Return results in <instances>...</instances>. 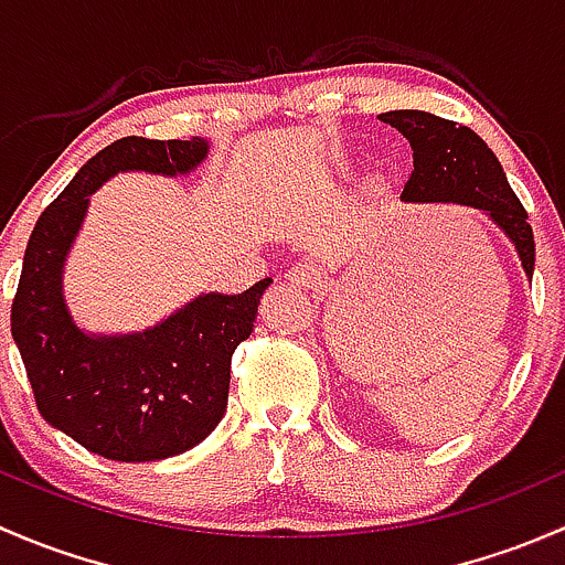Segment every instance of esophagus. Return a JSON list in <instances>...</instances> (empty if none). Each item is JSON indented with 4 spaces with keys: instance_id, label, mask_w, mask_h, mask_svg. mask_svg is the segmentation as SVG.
<instances>
[{
    "instance_id": "1",
    "label": "esophagus",
    "mask_w": 565,
    "mask_h": 565,
    "mask_svg": "<svg viewBox=\"0 0 565 565\" xmlns=\"http://www.w3.org/2000/svg\"><path fill=\"white\" fill-rule=\"evenodd\" d=\"M319 278L322 276H319V265H315V262H295L287 270V281L303 289H315Z\"/></svg>"
}]
</instances>
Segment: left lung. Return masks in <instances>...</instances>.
Listing matches in <instances>:
<instances>
[{"label":"left lung","instance_id":"1","mask_svg":"<svg viewBox=\"0 0 565 565\" xmlns=\"http://www.w3.org/2000/svg\"><path fill=\"white\" fill-rule=\"evenodd\" d=\"M380 119L413 147L415 169L402 191L404 202H454L483 210L514 243L522 267L533 276L535 243L527 213L487 141L467 125L415 108L388 111Z\"/></svg>","mask_w":565,"mask_h":565}]
</instances>
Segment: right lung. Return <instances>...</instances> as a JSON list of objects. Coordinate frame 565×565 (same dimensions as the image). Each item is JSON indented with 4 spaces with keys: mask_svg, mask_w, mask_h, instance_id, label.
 <instances>
[{
    "mask_svg": "<svg viewBox=\"0 0 565 565\" xmlns=\"http://www.w3.org/2000/svg\"><path fill=\"white\" fill-rule=\"evenodd\" d=\"M207 150L199 136L111 141L43 210L26 243L10 309L13 341L40 415L98 457H177L202 443L226 413L232 352L254 330L270 278L241 295H199L156 328L128 335L84 333L62 295V267L87 215L89 193L117 172L188 174Z\"/></svg>",
    "mask_w": 565,
    "mask_h": 565,
    "instance_id": "1",
    "label": "right lung"
}]
</instances>
